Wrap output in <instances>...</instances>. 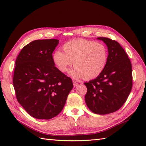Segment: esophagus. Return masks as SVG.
Masks as SVG:
<instances>
[{
	"instance_id": "esophagus-1",
	"label": "esophagus",
	"mask_w": 146,
	"mask_h": 146,
	"mask_svg": "<svg viewBox=\"0 0 146 146\" xmlns=\"http://www.w3.org/2000/svg\"><path fill=\"white\" fill-rule=\"evenodd\" d=\"M73 86H74V87H76V86H77L78 85V83H77L76 82H73Z\"/></svg>"
}]
</instances>
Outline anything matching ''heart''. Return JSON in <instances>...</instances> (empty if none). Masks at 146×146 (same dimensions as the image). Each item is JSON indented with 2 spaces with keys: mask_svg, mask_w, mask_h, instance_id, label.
Segmentation results:
<instances>
[{
  "mask_svg": "<svg viewBox=\"0 0 146 146\" xmlns=\"http://www.w3.org/2000/svg\"><path fill=\"white\" fill-rule=\"evenodd\" d=\"M63 49L64 52H54L52 60L61 73L67 72L74 62L69 74L75 80L94 79L106 66L107 49L102 43L78 39L65 43Z\"/></svg>",
  "mask_w": 146,
  "mask_h": 146,
  "instance_id": "heart-1",
  "label": "heart"
}]
</instances>
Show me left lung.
Listing matches in <instances>:
<instances>
[{
	"instance_id": "1",
	"label": "left lung",
	"mask_w": 146,
	"mask_h": 146,
	"mask_svg": "<svg viewBox=\"0 0 146 146\" xmlns=\"http://www.w3.org/2000/svg\"><path fill=\"white\" fill-rule=\"evenodd\" d=\"M107 45V62L97 78L84 84L87 88L85 102L92 112L105 115L122 107L132 87V64L125 51L116 41L97 38Z\"/></svg>"
}]
</instances>
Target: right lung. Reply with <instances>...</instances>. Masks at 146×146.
<instances>
[{
	"instance_id": "right-lung-1",
	"label": "right lung",
	"mask_w": 146,
	"mask_h": 146,
	"mask_svg": "<svg viewBox=\"0 0 146 146\" xmlns=\"http://www.w3.org/2000/svg\"><path fill=\"white\" fill-rule=\"evenodd\" d=\"M55 39L35 40L22 49L15 61L13 85L17 101L30 115L48 120L60 113L73 87L52 60Z\"/></svg>"
}]
</instances>
